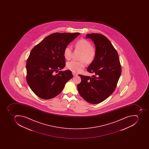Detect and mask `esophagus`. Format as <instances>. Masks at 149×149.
Here are the masks:
<instances>
[{"instance_id":"1","label":"esophagus","mask_w":149,"mask_h":149,"mask_svg":"<svg viewBox=\"0 0 149 149\" xmlns=\"http://www.w3.org/2000/svg\"><path fill=\"white\" fill-rule=\"evenodd\" d=\"M72 74H73V76H76L78 75L77 74H76V73H74V72H73V73H72Z\"/></svg>"}]
</instances>
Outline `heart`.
I'll list each match as a JSON object with an SVG mask.
<instances>
[{"mask_svg": "<svg viewBox=\"0 0 149 149\" xmlns=\"http://www.w3.org/2000/svg\"><path fill=\"white\" fill-rule=\"evenodd\" d=\"M76 49L81 51L79 60L80 61H72L68 62L66 67L68 69L75 73L82 71L86 66L85 62L90 64L94 61L96 57V50L92 47L91 43L84 39H80L76 42ZM72 54V48L70 46L65 47L63 51V56L67 60H70Z\"/></svg>", "mask_w": 149, "mask_h": 149, "instance_id": "1", "label": "heart"}]
</instances>
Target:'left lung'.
I'll list each match as a JSON object with an SVG mask.
<instances>
[{
	"label": "left lung",
	"mask_w": 149,
	"mask_h": 149,
	"mask_svg": "<svg viewBox=\"0 0 149 149\" xmlns=\"http://www.w3.org/2000/svg\"><path fill=\"white\" fill-rule=\"evenodd\" d=\"M86 37L92 39L96 48V57L87 68L94 74L92 77L79 74L81 81L77 89L87 102L97 104L109 97L116 88L121 74V64L117 51L104 35L93 33Z\"/></svg>",
	"instance_id": "left-lung-1"
}]
</instances>
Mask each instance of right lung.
Wrapping results in <instances>:
<instances>
[{
    "label": "right lung",
    "mask_w": 149,
    "mask_h": 149,
    "mask_svg": "<svg viewBox=\"0 0 149 149\" xmlns=\"http://www.w3.org/2000/svg\"><path fill=\"white\" fill-rule=\"evenodd\" d=\"M80 33H52L36 45L27 59L26 80L38 97L50 99L59 95L73 74L70 70L60 71L65 66V47Z\"/></svg>",
    "instance_id": "obj_1"
}]
</instances>
